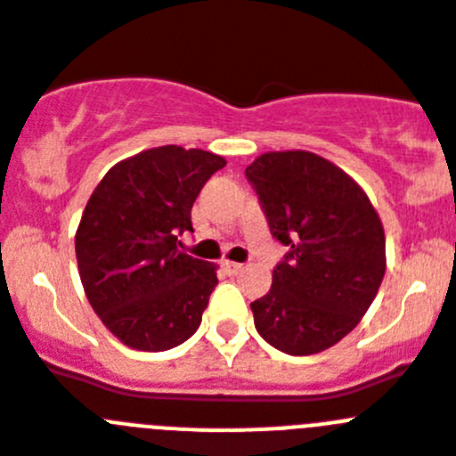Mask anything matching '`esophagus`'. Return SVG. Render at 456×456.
<instances>
[{
	"mask_svg": "<svg viewBox=\"0 0 456 456\" xmlns=\"http://www.w3.org/2000/svg\"><path fill=\"white\" fill-rule=\"evenodd\" d=\"M224 272H225V273H231V276H237V273L244 272V265L231 263V260H225V263H224Z\"/></svg>",
	"mask_w": 456,
	"mask_h": 456,
	"instance_id": "34e87169",
	"label": "esophagus"
}]
</instances>
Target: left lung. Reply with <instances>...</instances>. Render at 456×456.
Returning <instances> with one entry per match:
<instances>
[{"label":"left lung","mask_w":456,"mask_h":456,"mask_svg":"<svg viewBox=\"0 0 456 456\" xmlns=\"http://www.w3.org/2000/svg\"><path fill=\"white\" fill-rule=\"evenodd\" d=\"M272 235L289 247L253 301L257 333L292 356L333 347L363 320L386 273V235L363 187L308 151L263 152L247 167Z\"/></svg>","instance_id":"1"}]
</instances>
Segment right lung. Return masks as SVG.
Here are the masks:
<instances>
[{"instance_id":"1","label":"right lung","mask_w":456,"mask_h":456,"mask_svg":"<svg viewBox=\"0 0 456 456\" xmlns=\"http://www.w3.org/2000/svg\"><path fill=\"white\" fill-rule=\"evenodd\" d=\"M225 159L159 146L114 164L75 232L84 292L109 333L139 352H167L196 333L216 265L178 251L191 205Z\"/></svg>"}]
</instances>
